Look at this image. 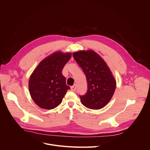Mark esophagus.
Wrapping results in <instances>:
<instances>
[{"mask_svg": "<svg viewBox=\"0 0 150 150\" xmlns=\"http://www.w3.org/2000/svg\"><path fill=\"white\" fill-rule=\"evenodd\" d=\"M71 91H75L76 90V85L75 84L73 85L71 87Z\"/></svg>", "mask_w": 150, "mask_h": 150, "instance_id": "obj_1", "label": "esophagus"}]
</instances>
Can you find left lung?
<instances>
[{"label": "left lung", "instance_id": "obj_1", "mask_svg": "<svg viewBox=\"0 0 150 150\" xmlns=\"http://www.w3.org/2000/svg\"><path fill=\"white\" fill-rule=\"evenodd\" d=\"M73 57L87 81V91L79 96L82 104L91 109L103 108L111 100L116 86L115 79L104 60L93 50L79 51Z\"/></svg>", "mask_w": 150, "mask_h": 150}]
</instances>
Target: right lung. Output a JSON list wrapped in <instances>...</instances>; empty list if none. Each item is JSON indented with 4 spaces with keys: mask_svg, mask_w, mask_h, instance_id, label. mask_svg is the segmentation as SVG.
<instances>
[{
    "mask_svg": "<svg viewBox=\"0 0 150 150\" xmlns=\"http://www.w3.org/2000/svg\"><path fill=\"white\" fill-rule=\"evenodd\" d=\"M71 56L69 53L55 52L42 60L31 74L29 80L30 93L40 108L54 109L70 90L62 72Z\"/></svg>",
    "mask_w": 150,
    "mask_h": 150,
    "instance_id": "add662e5",
    "label": "right lung"
}]
</instances>
